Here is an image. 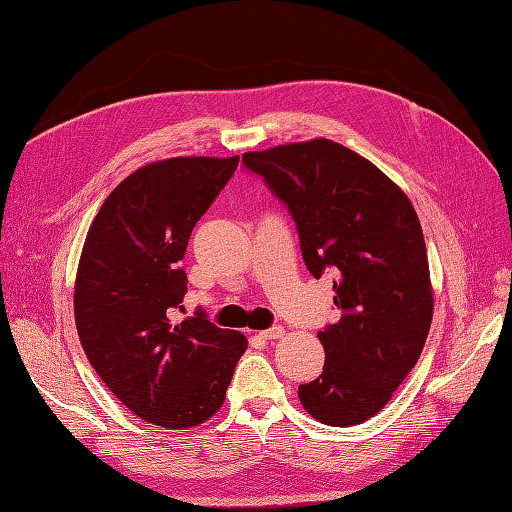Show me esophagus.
Returning a JSON list of instances; mask_svg holds the SVG:
<instances>
[{
    "label": "esophagus",
    "instance_id": "34e87169",
    "mask_svg": "<svg viewBox=\"0 0 512 512\" xmlns=\"http://www.w3.org/2000/svg\"><path fill=\"white\" fill-rule=\"evenodd\" d=\"M258 337H260V339H267V341H271V339H281V337H284V328H281V326H273V328H269V330L258 332Z\"/></svg>",
    "mask_w": 512,
    "mask_h": 512
}]
</instances>
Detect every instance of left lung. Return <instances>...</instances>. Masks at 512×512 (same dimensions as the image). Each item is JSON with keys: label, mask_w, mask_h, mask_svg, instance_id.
Segmentation results:
<instances>
[{"label": "left lung", "mask_w": 512, "mask_h": 512, "mask_svg": "<svg viewBox=\"0 0 512 512\" xmlns=\"http://www.w3.org/2000/svg\"><path fill=\"white\" fill-rule=\"evenodd\" d=\"M243 163L288 205L311 275H337L341 320L317 332L324 370L298 387V398L326 426L362 424L411 373L432 324L426 241L413 203L379 167L324 137L245 152Z\"/></svg>", "instance_id": "left-lung-1"}]
</instances>
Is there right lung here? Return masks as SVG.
Segmentation results:
<instances>
[{
	"label": "right lung",
	"mask_w": 512,
	"mask_h": 512,
	"mask_svg": "<svg viewBox=\"0 0 512 512\" xmlns=\"http://www.w3.org/2000/svg\"><path fill=\"white\" fill-rule=\"evenodd\" d=\"M239 156H175L122 180L88 228L74 286L88 362L125 407L167 430H188L224 402L248 349L203 311L178 320L180 260L192 228L231 180Z\"/></svg>",
	"instance_id": "add662e5"
}]
</instances>
